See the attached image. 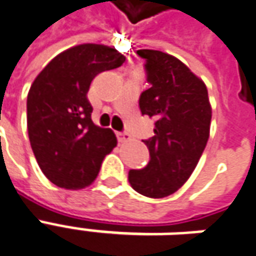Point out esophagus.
Segmentation results:
<instances>
[{
	"instance_id": "esophagus-1",
	"label": "esophagus",
	"mask_w": 256,
	"mask_h": 256,
	"mask_svg": "<svg viewBox=\"0 0 256 256\" xmlns=\"http://www.w3.org/2000/svg\"><path fill=\"white\" fill-rule=\"evenodd\" d=\"M117 138H118V140L121 143L131 140V135H130L128 132H118V134H117Z\"/></svg>"
}]
</instances>
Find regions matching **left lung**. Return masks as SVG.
Here are the masks:
<instances>
[{"instance_id": "left-lung-1", "label": "left lung", "mask_w": 256, "mask_h": 256, "mask_svg": "<svg viewBox=\"0 0 256 256\" xmlns=\"http://www.w3.org/2000/svg\"><path fill=\"white\" fill-rule=\"evenodd\" d=\"M150 88L139 98L144 116L154 117V136L143 140L150 160L131 170L128 180L138 193L161 198L182 188L194 171L210 136L211 104L206 84L174 56L139 50Z\"/></svg>"}]
</instances>
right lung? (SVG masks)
<instances>
[{"mask_svg": "<svg viewBox=\"0 0 256 256\" xmlns=\"http://www.w3.org/2000/svg\"><path fill=\"white\" fill-rule=\"evenodd\" d=\"M124 62L106 45H77L54 58L34 80L27 96L28 139L41 171L56 186H90L116 148L113 131L92 122L86 94L98 74Z\"/></svg>", "mask_w": 256, "mask_h": 256, "instance_id": "obj_1", "label": "right lung"}]
</instances>
